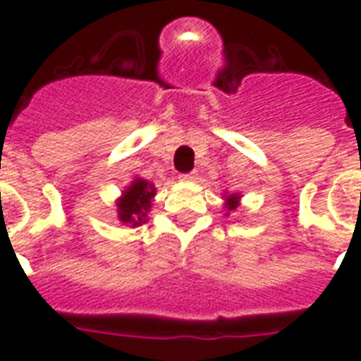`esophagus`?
I'll return each instance as SVG.
<instances>
[{"instance_id": "1", "label": "esophagus", "mask_w": 361, "mask_h": 361, "mask_svg": "<svg viewBox=\"0 0 361 361\" xmlns=\"http://www.w3.org/2000/svg\"><path fill=\"white\" fill-rule=\"evenodd\" d=\"M197 178V171H190V173L180 175V180H195Z\"/></svg>"}]
</instances>
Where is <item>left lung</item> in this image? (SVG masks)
I'll list each match as a JSON object with an SVG mask.
<instances>
[{
	"instance_id": "1",
	"label": "left lung",
	"mask_w": 361,
	"mask_h": 361,
	"mask_svg": "<svg viewBox=\"0 0 361 361\" xmlns=\"http://www.w3.org/2000/svg\"><path fill=\"white\" fill-rule=\"evenodd\" d=\"M224 206H226L227 213H231V211L236 209V207L240 206V193L226 195V204H224Z\"/></svg>"
}]
</instances>
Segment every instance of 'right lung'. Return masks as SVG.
Returning a JSON list of instances; mask_svg holds the SVG:
<instances>
[{"mask_svg": "<svg viewBox=\"0 0 361 361\" xmlns=\"http://www.w3.org/2000/svg\"><path fill=\"white\" fill-rule=\"evenodd\" d=\"M155 197L154 184L141 177H135L130 186L118 198V218L121 224L137 227L147 221V213L152 207V198Z\"/></svg>", "mask_w": 361, "mask_h": 361, "instance_id": "obj_1", "label": "right lung"}]
</instances>
